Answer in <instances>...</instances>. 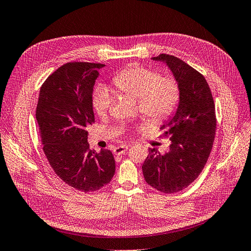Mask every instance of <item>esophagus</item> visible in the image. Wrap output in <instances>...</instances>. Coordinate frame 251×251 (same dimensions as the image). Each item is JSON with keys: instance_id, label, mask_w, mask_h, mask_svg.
<instances>
[{"instance_id": "1", "label": "esophagus", "mask_w": 251, "mask_h": 251, "mask_svg": "<svg viewBox=\"0 0 251 251\" xmlns=\"http://www.w3.org/2000/svg\"><path fill=\"white\" fill-rule=\"evenodd\" d=\"M128 150V146H120V147H117L114 149V153L116 155H122L124 154L126 151Z\"/></svg>"}]
</instances>
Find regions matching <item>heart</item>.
Here are the masks:
<instances>
[{
	"label": "heart",
	"instance_id": "b5f03b06",
	"mask_svg": "<svg viewBox=\"0 0 251 251\" xmlns=\"http://www.w3.org/2000/svg\"><path fill=\"white\" fill-rule=\"evenodd\" d=\"M113 87L117 95L135 100L142 117L152 123L170 117L180 97L179 83L173 76H160L157 71L142 66H133L117 74ZM110 104L111 96L107 89L97 88L92 98L96 115L105 117Z\"/></svg>",
	"mask_w": 251,
	"mask_h": 251
}]
</instances>
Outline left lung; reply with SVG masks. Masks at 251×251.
<instances>
[{"label": "left lung", "mask_w": 251, "mask_h": 251, "mask_svg": "<svg viewBox=\"0 0 251 251\" xmlns=\"http://www.w3.org/2000/svg\"><path fill=\"white\" fill-rule=\"evenodd\" d=\"M171 69L180 88L176 113L160 127L170 136V151L149 149L142 169L146 182L164 193L178 192L196 180L211 153L216 131L214 100L206 78L174 55L152 58Z\"/></svg>", "instance_id": "1"}]
</instances>
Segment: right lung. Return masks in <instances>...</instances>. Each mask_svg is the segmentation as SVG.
Masks as SVG:
<instances>
[{
	"label": "right lung",
	"mask_w": 251,
	"mask_h": 251,
	"mask_svg": "<svg viewBox=\"0 0 251 251\" xmlns=\"http://www.w3.org/2000/svg\"><path fill=\"white\" fill-rule=\"evenodd\" d=\"M104 66L64 64L43 82L36 108L43 152L52 170L69 186L86 193L104 187L116 171L113 153L91 150L86 130L95 122L93 88Z\"/></svg>",
	"instance_id": "right-lung-1"
}]
</instances>
